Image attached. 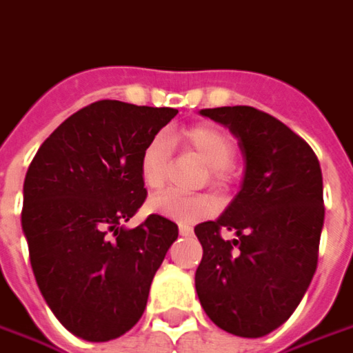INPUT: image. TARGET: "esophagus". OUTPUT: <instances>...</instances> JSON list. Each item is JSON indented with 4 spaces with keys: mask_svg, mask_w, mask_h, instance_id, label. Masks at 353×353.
<instances>
[{
    "mask_svg": "<svg viewBox=\"0 0 353 353\" xmlns=\"http://www.w3.org/2000/svg\"><path fill=\"white\" fill-rule=\"evenodd\" d=\"M179 232H181L182 236H190L192 228L188 225H179Z\"/></svg>",
    "mask_w": 353,
    "mask_h": 353,
    "instance_id": "34e87169",
    "label": "esophagus"
}]
</instances>
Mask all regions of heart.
Here are the masks:
<instances>
[{"label": "heart", "mask_w": 353, "mask_h": 353, "mask_svg": "<svg viewBox=\"0 0 353 353\" xmlns=\"http://www.w3.org/2000/svg\"><path fill=\"white\" fill-rule=\"evenodd\" d=\"M171 148L194 153L203 165L205 174L201 182L215 188H225L232 181V159L236 153L234 138L217 125H194L182 132H169L152 138L142 150L138 172L140 181L150 192L161 190L171 169ZM148 208L161 217L179 223H198L215 211V201L205 194L184 196L179 192H163L153 196Z\"/></svg>", "instance_id": "b5f03b06"}]
</instances>
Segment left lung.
Listing matches in <instances>:
<instances>
[{
    "instance_id": "1",
    "label": "left lung",
    "mask_w": 353,
    "mask_h": 353,
    "mask_svg": "<svg viewBox=\"0 0 353 353\" xmlns=\"http://www.w3.org/2000/svg\"><path fill=\"white\" fill-rule=\"evenodd\" d=\"M201 115L236 136L246 171L227 211L194 228L203 248L196 292L219 329L259 339L292 315L317 269L325 221L319 159L302 136L255 107Z\"/></svg>"
}]
</instances>
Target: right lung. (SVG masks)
Instances as JSON below:
<instances>
[{
    "mask_svg": "<svg viewBox=\"0 0 353 353\" xmlns=\"http://www.w3.org/2000/svg\"><path fill=\"white\" fill-rule=\"evenodd\" d=\"M176 113L117 99L90 103L51 132L26 171L21 223L34 276L79 339L107 342L134 327L179 236L157 213L125 227L148 196L142 150Z\"/></svg>",
    "mask_w": 353,
    "mask_h": 353,
    "instance_id": "obj_1",
    "label": "right lung"
}]
</instances>
